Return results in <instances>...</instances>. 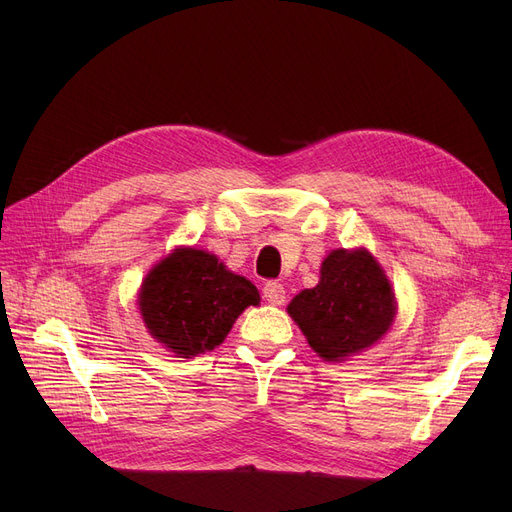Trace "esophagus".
Returning a JSON list of instances; mask_svg holds the SVG:
<instances>
[{"mask_svg":"<svg viewBox=\"0 0 512 512\" xmlns=\"http://www.w3.org/2000/svg\"><path fill=\"white\" fill-rule=\"evenodd\" d=\"M263 299L272 305H282L286 301V290L280 282H265Z\"/></svg>","mask_w":512,"mask_h":512,"instance_id":"1","label":"esophagus"}]
</instances>
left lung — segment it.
I'll return each mask as SVG.
<instances>
[{
	"label": "left lung",
	"mask_w": 512,
	"mask_h": 512,
	"mask_svg": "<svg viewBox=\"0 0 512 512\" xmlns=\"http://www.w3.org/2000/svg\"><path fill=\"white\" fill-rule=\"evenodd\" d=\"M394 292L367 251H334L321 263L315 288L288 305L309 346L326 361H340L378 342L392 324Z\"/></svg>",
	"instance_id": "left-lung-1"
}]
</instances>
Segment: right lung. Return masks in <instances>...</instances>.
Wrapping results in <instances>:
<instances>
[{
  "mask_svg": "<svg viewBox=\"0 0 512 512\" xmlns=\"http://www.w3.org/2000/svg\"><path fill=\"white\" fill-rule=\"evenodd\" d=\"M257 288L197 249H176L141 288V315L151 336L178 357L220 346L236 317L259 305Z\"/></svg>",
  "mask_w": 512,
  "mask_h": 512,
  "instance_id": "add662e5",
  "label": "right lung"
}]
</instances>
